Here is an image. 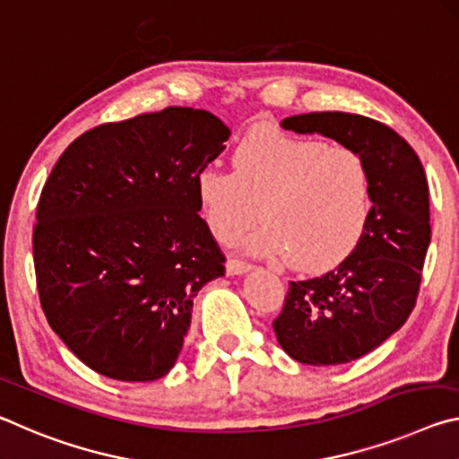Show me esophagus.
Wrapping results in <instances>:
<instances>
[{
	"label": "esophagus",
	"mask_w": 459,
	"mask_h": 459,
	"mask_svg": "<svg viewBox=\"0 0 459 459\" xmlns=\"http://www.w3.org/2000/svg\"><path fill=\"white\" fill-rule=\"evenodd\" d=\"M252 268V264L247 260L242 258H236V256H230L228 262H225V273L230 276H236V274H244L247 270Z\"/></svg>",
	"instance_id": "esophagus-1"
}]
</instances>
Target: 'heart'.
Here are the masks:
<instances>
[{
	"instance_id": "1",
	"label": "heart",
	"mask_w": 459,
	"mask_h": 459,
	"mask_svg": "<svg viewBox=\"0 0 459 459\" xmlns=\"http://www.w3.org/2000/svg\"><path fill=\"white\" fill-rule=\"evenodd\" d=\"M195 193L207 228L236 242L266 221L252 247L289 258L307 273L340 264L362 239L372 209L370 170L362 154L274 130H252L231 154V172L203 169Z\"/></svg>"
}]
</instances>
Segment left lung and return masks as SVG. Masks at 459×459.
Masks as SVG:
<instances>
[{"label": "left lung", "mask_w": 459, "mask_h": 459, "mask_svg": "<svg viewBox=\"0 0 459 459\" xmlns=\"http://www.w3.org/2000/svg\"><path fill=\"white\" fill-rule=\"evenodd\" d=\"M284 130L321 134L354 148L370 170L372 209L356 250L315 279L290 281L276 340L300 364L335 366L366 356L417 303L431 242L429 186L419 156L393 127L345 111L282 119Z\"/></svg>", "instance_id": "1"}]
</instances>
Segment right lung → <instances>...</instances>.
<instances>
[{"instance_id":"1","label":"right lung","mask_w":459,"mask_h":459,"mask_svg":"<svg viewBox=\"0 0 459 459\" xmlns=\"http://www.w3.org/2000/svg\"><path fill=\"white\" fill-rule=\"evenodd\" d=\"M228 138L209 111L167 108L91 127L52 167L36 287L50 327L97 374L150 382L175 366L195 295L225 274L195 178Z\"/></svg>"}]
</instances>
